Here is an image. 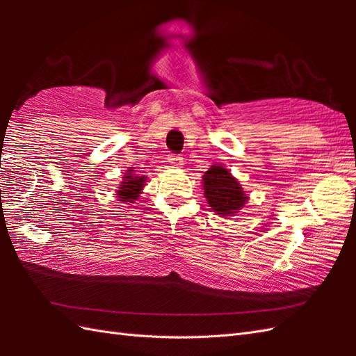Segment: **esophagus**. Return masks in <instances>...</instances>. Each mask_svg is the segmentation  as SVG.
<instances>
[{"label":"esophagus","mask_w":356,"mask_h":356,"mask_svg":"<svg viewBox=\"0 0 356 356\" xmlns=\"http://www.w3.org/2000/svg\"><path fill=\"white\" fill-rule=\"evenodd\" d=\"M168 162H170L171 165H174V166H179V165H182V162H184V157L180 156V154H174V153H171V154H168Z\"/></svg>","instance_id":"1"}]
</instances>
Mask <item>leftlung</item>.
<instances>
[{
  "label": "left lung",
  "instance_id": "obj_1",
  "mask_svg": "<svg viewBox=\"0 0 356 356\" xmlns=\"http://www.w3.org/2000/svg\"><path fill=\"white\" fill-rule=\"evenodd\" d=\"M203 190L209 207L222 216L236 214L248 200L237 179H234L228 170L217 165L211 166L203 176Z\"/></svg>",
  "mask_w": 356,
  "mask_h": 356
}]
</instances>
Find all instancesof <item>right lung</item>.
<instances>
[{"mask_svg":"<svg viewBox=\"0 0 356 356\" xmlns=\"http://www.w3.org/2000/svg\"><path fill=\"white\" fill-rule=\"evenodd\" d=\"M131 171L133 170H128V172L130 174H127V176L124 177V182H122V185H120L119 191H118V195L122 202H131L138 197V194L143 188V182H145L143 176L136 177L134 174H131Z\"/></svg>","mask_w":356,"mask_h":356,"instance_id":"obj_1","label":"right lung"}]
</instances>
